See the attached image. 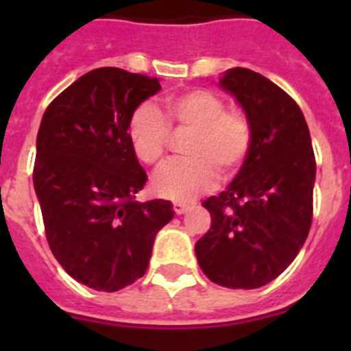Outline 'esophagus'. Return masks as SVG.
Here are the masks:
<instances>
[{
	"instance_id": "34e87169",
	"label": "esophagus",
	"mask_w": 351,
	"mask_h": 351,
	"mask_svg": "<svg viewBox=\"0 0 351 351\" xmlns=\"http://www.w3.org/2000/svg\"><path fill=\"white\" fill-rule=\"evenodd\" d=\"M173 210H176V214H184L190 210V206H186V204H181V202H173Z\"/></svg>"
}]
</instances>
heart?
<instances>
[{
  "mask_svg": "<svg viewBox=\"0 0 351 351\" xmlns=\"http://www.w3.org/2000/svg\"><path fill=\"white\" fill-rule=\"evenodd\" d=\"M165 105L173 125L191 130L184 142L188 156L158 170L153 186L163 197L190 202L213 188L216 169L228 176L243 163L251 144V126L243 114L225 110V101L206 89L173 93ZM128 137L142 163L158 165L165 154L170 128L158 108L144 104L130 117Z\"/></svg>",
  "mask_w": 351,
  "mask_h": 351,
  "instance_id": "obj_1",
  "label": "heart"
}]
</instances>
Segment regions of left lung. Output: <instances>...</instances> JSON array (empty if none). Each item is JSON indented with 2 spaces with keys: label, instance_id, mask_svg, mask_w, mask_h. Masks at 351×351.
I'll use <instances>...</instances> for the list:
<instances>
[{
  "label": "left lung",
  "instance_id": "left-lung-1",
  "mask_svg": "<svg viewBox=\"0 0 351 351\" xmlns=\"http://www.w3.org/2000/svg\"><path fill=\"white\" fill-rule=\"evenodd\" d=\"M219 88L246 114L251 144L234 181L202 204L213 221L195 255L213 283L251 290L276 280L306 243L316 161L302 110L267 77L232 68Z\"/></svg>",
  "mask_w": 351,
  "mask_h": 351
}]
</instances>
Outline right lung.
Here are the masks:
<instances>
[{
	"label": "right lung",
	"mask_w": 351,
	"mask_h": 351,
	"mask_svg": "<svg viewBox=\"0 0 351 351\" xmlns=\"http://www.w3.org/2000/svg\"><path fill=\"white\" fill-rule=\"evenodd\" d=\"M161 89L156 77L114 66L79 77L47 107L36 135L33 184L52 255L79 283L117 291L145 274L169 200L137 202L147 176L128 123Z\"/></svg>",
	"instance_id": "right-lung-1"
}]
</instances>
